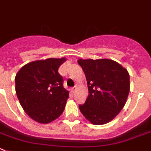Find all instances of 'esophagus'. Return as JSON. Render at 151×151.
Returning <instances> with one entry per match:
<instances>
[{"label": "esophagus", "instance_id": "34e87169", "mask_svg": "<svg viewBox=\"0 0 151 151\" xmlns=\"http://www.w3.org/2000/svg\"><path fill=\"white\" fill-rule=\"evenodd\" d=\"M76 89H77V87H73V88H71V91H72V92H74V91H76Z\"/></svg>", "mask_w": 151, "mask_h": 151}]
</instances>
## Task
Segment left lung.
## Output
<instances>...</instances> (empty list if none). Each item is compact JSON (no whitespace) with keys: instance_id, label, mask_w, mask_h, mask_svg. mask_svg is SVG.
<instances>
[{"instance_id":"8db88e82","label":"left lung","mask_w":151,"mask_h":151,"mask_svg":"<svg viewBox=\"0 0 151 151\" xmlns=\"http://www.w3.org/2000/svg\"><path fill=\"white\" fill-rule=\"evenodd\" d=\"M77 63L85 73L88 89L85 104L79 105L80 112L93 124L108 123L127 102L130 87L127 70L109 59H79Z\"/></svg>"}]
</instances>
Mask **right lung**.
Segmentation results:
<instances>
[{
  "mask_svg": "<svg viewBox=\"0 0 151 151\" xmlns=\"http://www.w3.org/2000/svg\"><path fill=\"white\" fill-rule=\"evenodd\" d=\"M65 60L63 57L31 62L15 76L18 101L24 112L39 123H50L64 111L69 93L63 87L58 69Z\"/></svg>",
  "mask_w": 151,
  "mask_h": 151,
  "instance_id": "1",
  "label": "right lung"
}]
</instances>
